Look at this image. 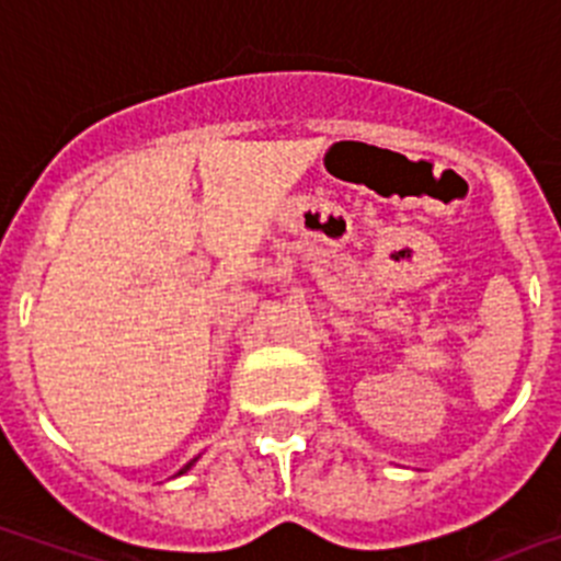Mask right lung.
Returning <instances> with one entry per match:
<instances>
[{
    "label": "right lung",
    "mask_w": 561,
    "mask_h": 561,
    "mask_svg": "<svg viewBox=\"0 0 561 561\" xmlns=\"http://www.w3.org/2000/svg\"><path fill=\"white\" fill-rule=\"evenodd\" d=\"M194 461H197V459H192V461H188V465H186V467H183V470H180V472H178V476H183V472H186V470H192V465H194Z\"/></svg>",
    "instance_id": "add662e5"
}]
</instances>
